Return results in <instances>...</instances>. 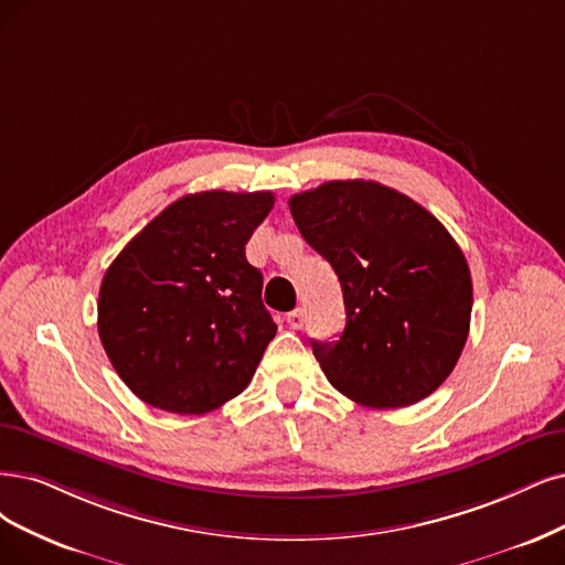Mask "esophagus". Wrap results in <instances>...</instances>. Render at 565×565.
<instances>
[{"label": "esophagus", "mask_w": 565, "mask_h": 565, "mask_svg": "<svg viewBox=\"0 0 565 565\" xmlns=\"http://www.w3.org/2000/svg\"><path fill=\"white\" fill-rule=\"evenodd\" d=\"M286 321H288V326L290 328H302V323H305V309L302 307H298V309H294V311H288L286 315Z\"/></svg>", "instance_id": "obj_1"}]
</instances>
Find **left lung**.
<instances>
[{"label":"left lung","mask_w":565,"mask_h":565,"mask_svg":"<svg viewBox=\"0 0 565 565\" xmlns=\"http://www.w3.org/2000/svg\"><path fill=\"white\" fill-rule=\"evenodd\" d=\"M288 206L342 284L344 332L338 342L311 340L328 382L374 409L428 398L470 330L472 279L461 246L422 204L377 181H328Z\"/></svg>","instance_id":"1"}]
</instances>
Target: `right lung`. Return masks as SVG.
<instances>
[{
	"label": "right lung",
	"instance_id": "right-lung-1",
	"mask_svg": "<svg viewBox=\"0 0 565 565\" xmlns=\"http://www.w3.org/2000/svg\"><path fill=\"white\" fill-rule=\"evenodd\" d=\"M271 206L269 191L183 195L109 265L97 330L139 401L204 414L248 386L277 326L244 246Z\"/></svg>",
	"mask_w": 565,
	"mask_h": 565
}]
</instances>
